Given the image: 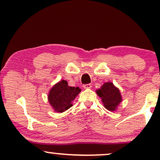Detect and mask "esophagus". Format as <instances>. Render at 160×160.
Wrapping results in <instances>:
<instances>
[{
    "label": "esophagus",
    "instance_id": "1",
    "mask_svg": "<svg viewBox=\"0 0 160 160\" xmlns=\"http://www.w3.org/2000/svg\"><path fill=\"white\" fill-rule=\"evenodd\" d=\"M84 89H90L92 87V84H84V86H83Z\"/></svg>",
    "mask_w": 160,
    "mask_h": 160
}]
</instances>
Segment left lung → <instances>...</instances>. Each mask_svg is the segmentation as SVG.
<instances>
[{
    "label": "left lung",
    "instance_id": "8db88e82",
    "mask_svg": "<svg viewBox=\"0 0 160 160\" xmlns=\"http://www.w3.org/2000/svg\"><path fill=\"white\" fill-rule=\"evenodd\" d=\"M96 93L101 98L105 108L111 111L117 110L122 99L119 89L111 82L104 83L101 88L96 90Z\"/></svg>",
    "mask_w": 160,
    "mask_h": 160
}]
</instances>
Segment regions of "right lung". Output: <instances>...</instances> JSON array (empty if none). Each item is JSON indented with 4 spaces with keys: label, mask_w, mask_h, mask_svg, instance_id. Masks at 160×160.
<instances>
[{
    "label": "right lung",
    "mask_w": 160,
    "mask_h": 160,
    "mask_svg": "<svg viewBox=\"0 0 160 160\" xmlns=\"http://www.w3.org/2000/svg\"><path fill=\"white\" fill-rule=\"evenodd\" d=\"M80 92L79 87H70L67 81L62 80L50 89L48 100L54 111L62 113L73 106L72 102Z\"/></svg>",
    "instance_id": "right-lung-1"
}]
</instances>
